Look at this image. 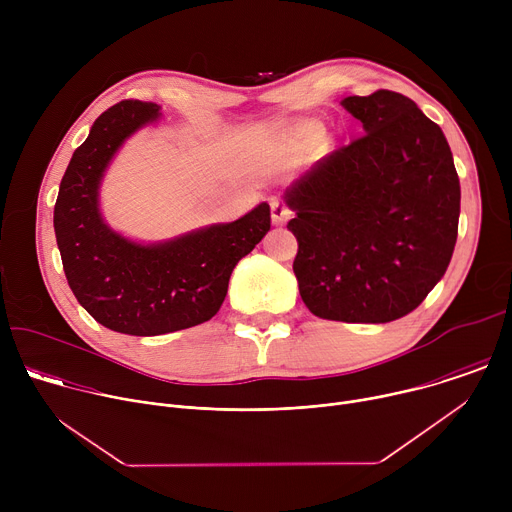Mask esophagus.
Wrapping results in <instances>:
<instances>
[{
    "mask_svg": "<svg viewBox=\"0 0 512 512\" xmlns=\"http://www.w3.org/2000/svg\"><path fill=\"white\" fill-rule=\"evenodd\" d=\"M269 206H271V223L273 225H285L289 218H291V210L287 208V204L283 202V200H279V198H271V202H269Z\"/></svg>",
    "mask_w": 512,
    "mask_h": 512,
    "instance_id": "esophagus-1",
    "label": "esophagus"
}]
</instances>
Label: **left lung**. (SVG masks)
<instances>
[{
	"label": "left lung",
	"mask_w": 512,
	"mask_h": 512,
	"mask_svg": "<svg viewBox=\"0 0 512 512\" xmlns=\"http://www.w3.org/2000/svg\"><path fill=\"white\" fill-rule=\"evenodd\" d=\"M364 135L316 162L283 198L294 273L324 320L385 324L413 312L450 265L460 180L442 127L401 93L346 97Z\"/></svg>",
	"instance_id": "obj_1"
}]
</instances>
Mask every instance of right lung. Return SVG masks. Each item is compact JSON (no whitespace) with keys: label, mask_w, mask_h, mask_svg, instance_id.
<instances>
[{"label":"right lung","mask_w":512,"mask_h":512,"mask_svg":"<svg viewBox=\"0 0 512 512\" xmlns=\"http://www.w3.org/2000/svg\"><path fill=\"white\" fill-rule=\"evenodd\" d=\"M160 105L121 101L107 109L62 176L54 233L79 304L105 328L158 336L192 328L221 310L235 265L271 227L261 202L233 223L200 227L160 243L113 231L101 214L103 176L123 143L160 119Z\"/></svg>","instance_id":"add662e5"}]
</instances>
